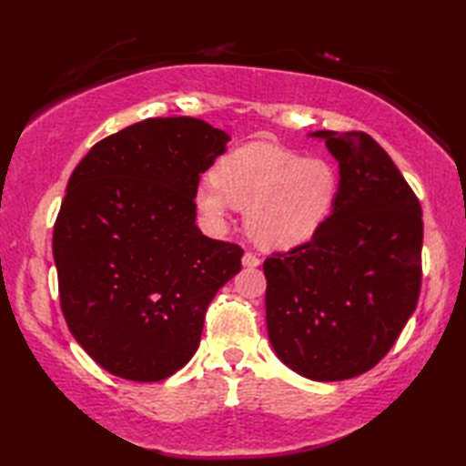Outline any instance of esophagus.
Returning a JSON list of instances; mask_svg holds the SVG:
<instances>
[{"mask_svg":"<svg viewBox=\"0 0 466 466\" xmlns=\"http://www.w3.org/2000/svg\"><path fill=\"white\" fill-rule=\"evenodd\" d=\"M242 264L246 266V268H256V266H260V258L252 252H246L242 256Z\"/></svg>","mask_w":466,"mask_h":466,"instance_id":"34e87169","label":"esophagus"}]
</instances>
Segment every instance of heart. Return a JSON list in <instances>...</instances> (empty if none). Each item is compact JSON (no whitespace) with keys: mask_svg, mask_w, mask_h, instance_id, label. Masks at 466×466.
Instances as JSON below:
<instances>
[{"mask_svg":"<svg viewBox=\"0 0 466 466\" xmlns=\"http://www.w3.org/2000/svg\"><path fill=\"white\" fill-rule=\"evenodd\" d=\"M336 198L339 174L330 162L264 142L222 156L214 177L196 187L208 220L224 224L228 210L240 208L252 238L276 250L309 242L329 220Z\"/></svg>","mask_w":466,"mask_h":466,"instance_id":"obj_1","label":"heart"}]
</instances>
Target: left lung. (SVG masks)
<instances>
[{
	"mask_svg": "<svg viewBox=\"0 0 466 466\" xmlns=\"http://www.w3.org/2000/svg\"><path fill=\"white\" fill-rule=\"evenodd\" d=\"M339 162V198L310 242L264 260L276 356L306 379L346 380L392 349L420 294L422 212L364 132H312Z\"/></svg>",
	"mask_w": 466,
	"mask_h": 466,
	"instance_id": "left-lung-1",
	"label": "left lung"
}]
</instances>
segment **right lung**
Instances as JSON below:
<instances>
[{"instance_id":"right-lung-1","label":"right lung","mask_w":466,"mask_h":466,"mask_svg":"<svg viewBox=\"0 0 466 466\" xmlns=\"http://www.w3.org/2000/svg\"><path fill=\"white\" fill-rule=\"evenodd\" d=\"M230 137L196 117H147L76 166L54 226L69 332L120 379L157 382L192 359L216 292L238 274V244L196 226L200 174Z\"/></svg>"}]
</instances>
